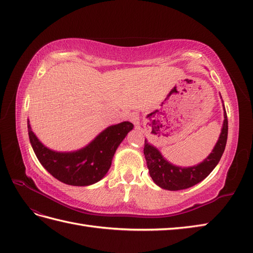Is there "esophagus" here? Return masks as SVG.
Wrapping results in <instances>:
<instances>
[{"label":"esophagus","instance_id":"esophagus-1","mask_svg":"<svg viewBox=\"0 0 253 253\" xmlns=\"http://www.w3.org/2000/svg\"><path fill=\"white\" fill-rule=\"evenodd\" d=\"M130 121H132L134 125H138L139 123V117H138V115L137 114H132V115H130Z\"/></svg>","mask_w":253,"mask_h":253}]
</instances>
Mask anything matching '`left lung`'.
I'll return each mask as SVG.
<instances>
[{"instance_id": "8db88e82", "label": "left lung", "mask_w": 253, "mask_h": 253, "mask_svg": "<svg viewBox=\"0 0 253 253\" xmlns=\"http://www.w3.org/2000/svg\"><path fill=\"white\" fill-rule=\"evenodd\" d=\"M222 98V97H221ZM224 121L217 142L207 158L193 167L174 166L161 155L159 149L145 139L144 155L149 174L155 184L168 190H181L194 186L209 175L220 161L225 149L228 132V122L223 104Z\"/></svg>"}]
</instances>
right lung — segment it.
I'll use <instances>...</instances> for the list:
<instances>
[{
    "label": "right lung",
    "instance_id": "obj_1",
    "mask_svg": "<svg viewBox=\"0 0 253 253\" xmlns=\"http://www.w3.org/2000/svg\"><path fill=\"white\" fill-rule=\"evenodd\" d=\"M133 126L128 121L110 126L86 146L75 151H56L47 148L32 131L29 120L28 134L38 160L48 173L65 184L88 186L106 175L117 148Z\"/></svg>",
    "mask_w": 253,
    "mask_h": 253
}]
</instances>
